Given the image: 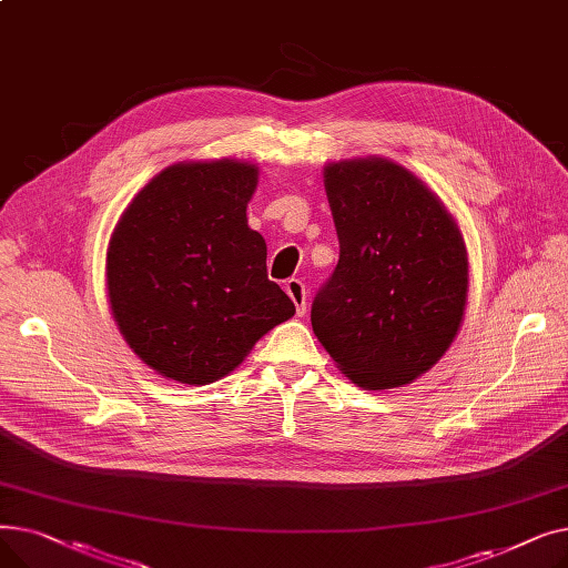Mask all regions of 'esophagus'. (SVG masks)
I'll use <instances>...</instances> for the list:
<instances>
[{
  "mask_svg": "<svg viewBox=\"0 0 568 568\" xmlns=\"http://www.w3.org/2000/svg\"><path fill=\"white\" fill-rule=\"evenodd\" d=\"M285 292L296 306V315H304L306 313V285L300 278H290V281H285Z\"/></svg>",
  "mask_w": 568,
  "mask_h": 568,
  "instance_id": "34e87169",
  "label": "esophagus"
}]
</instances>
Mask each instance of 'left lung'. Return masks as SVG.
<instances>
[{
  "instance_id": "8db88e82",
  "label": "left lung",
  "mask_w": 568,
  "mask_h": 568,
  "mask_svg": "<svg viewBox=\"0 0 568 568\" xmlns=\"http://www.w3.org/2000/svg\"><path fill=\"white\" fill-rule=\"evenodd\" d=\"M341 257L311 322L338 371L368 392L428 373L465 315L469 266L460 227L407 168L382 159L324 165Z\"/></svg>"
}]
</instances>
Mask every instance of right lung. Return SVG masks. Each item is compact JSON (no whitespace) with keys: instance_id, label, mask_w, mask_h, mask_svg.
I'll return each instance as SVG.
<instances>
[{"instance_id":"1","label":"right lung","mask_w":568,"mask_h":568,"mask_svg":"<svg viewBox=\"0 0 568 568\" xmlns=\"http://www.w3.org/2000/svg\"><path fill=\"white\" fill-rule=\"evenodd\" d=\"M260 168L182 161L161 170L119 219L105 287L119 334L168 379L202 386L242 364L294 315L266 276V244L246 206Z\"/></svg>"}]
</instances>
